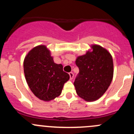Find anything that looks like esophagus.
<instances>
[{"label": "esophagus", "instance_id": "1", "mask_svg": "<svg viewBox=\"0 0 134 134\" xmlns=\"http://www.w3.org/2000/svg\"><path fill=\"white\" fill-rule=\"evenodd\" d=\"M69 76H70V79L72 80L73 79V77H74V74L72 73V72H69Z\"/></svg>", "mask_w": 134, "mask_h": 134}]
</instances>
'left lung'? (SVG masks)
<instances>
[{
  "instance_id": "obj_1",
  "label": "left lung",
  "mask_w": 134,
  "mask_h": 134,
  "mask_svg": "<svg viewBox=\"0 0 134 134\" xmlns=\"http://www.w3.org/2000/svg\"><path fill=\"white\" fill-rule=\"evenodd\" d=\"M93 51L78 56L76 65L79 73L74 86L78 95L91 102L100 98L109 87L113 76V59L110 53L99 45L92 46Z\"/></svg>"
}]
</instances>
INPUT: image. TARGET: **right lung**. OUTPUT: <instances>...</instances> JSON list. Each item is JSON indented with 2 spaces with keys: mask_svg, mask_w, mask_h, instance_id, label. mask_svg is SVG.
Returning a JSON list of instances; mask_svg holds the SVG:
<instances>
[{
  "mask_svg": "<svg viewBox=\"0 0 134 134\" xmlns=\"http://www.w3.org/2000/svg\"><path fill=\"white\" fill-rule=\"evenodd\" d=\"M26 80L32 93L40 100L49 101L62 93L69 75L63 71L62 64H56L46 46L32 48L24 60Z\"/></svg>",
  "mask_w": 134,
  "mask_h": 134,
  "instance_id": "1",
  "label": "right lung"
}]
</instances>
